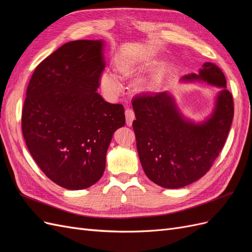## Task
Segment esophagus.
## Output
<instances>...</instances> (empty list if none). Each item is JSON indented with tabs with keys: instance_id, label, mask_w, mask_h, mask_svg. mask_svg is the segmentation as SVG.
Returning a JSON list of instances; mask_svg holds the SVG:
<instances>
[{
	"instance_id": "esophagus-1",
	"label": "esophagus",
	"mask_w": 252,
	"mask_h": 252,
	"mask_svg": "<svg viewBox=\"0 0 252 252\" xmlns=\"http://www.w3.org/2000/svg\"><path fill=\"white\" fill-rule=\"evenodd\" d=\"M125 116H126V125L127 126H131L132 125V122L135 118L134 116V111L132 109H126L125 110Z\"/></svg>"
}]
</instances>
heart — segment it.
<instances>
[{
  "label": "heart",
  "mask_w": 252,
  "mask_h": 252,
  "mask_svg": "<svg viewBox=\"0 0 252 252\" xmlns=\"http://www.w3.org/2000/svg\"><path fill=\"white\" fill-rule=\"evenodd\" d=\"M118 70L121 74L128 75L132 72V67L127 63H120L118 65ZM100 85L103 93L108 97H114L122 91V84L116 74L105 71L102 73L100 79Z\"/></svg>",
  "instance_id": "obj_1"
}]
</instances>
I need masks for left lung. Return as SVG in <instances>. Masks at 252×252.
Listing matches in <instances>:
<instances>
[{
	"mask_svg": "<svg viewBox=\"0 0 252 252\" xmlns=\"http://www.w3.org/2000/svg\"><path fill=\"white\" fill-rule=\"evenodd\" d=\"M181 80L202 81L220 88L215 109L201 123L184 118L167 91L142 94L132 100V127L144 172L150 181L169 189L187 186L206 174L224 147L233 119L232 94L217 65L205 63L199 73Z\"/></svg>",
	"mask_w": 252,
	"mask_h": 252,
	"instance_id": "obj_1",
	"label": "left lung"
}]
</instances>
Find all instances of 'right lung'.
I'll use <instances>...</instances> for the list:
<instances>
[{
  "instance_id": "right-lung-1",
  "label": "right lung",
  "mask_w": 252,
  "mask_h": 252,
  "mask_svg": "<svg viewBox=\"0 0 252 252\" xmlns=\"http://www.w3.org/2000/svg\"><path fill=\"white\" fill-rule=\"evenodd\" d=\"M102 40L64 44L36 66L22 110V132L41 170L59 186L80 190L104 173L124 107L96 93L105 68Z\"/></svg>"
}]
</instances>
